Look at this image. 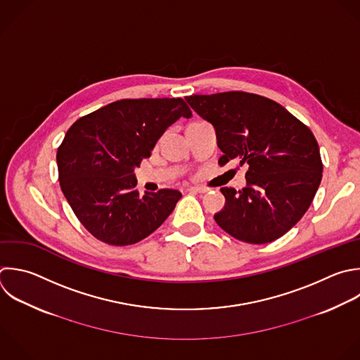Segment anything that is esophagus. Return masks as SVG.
<instances>
[{
    "label": "esophagus",
    "mask_w": 360,
    "mask_h": 360,
    "mask_svg": "<svg viewBox=\"0 0 360 360\" xmlns=\"http://www.w3.org/2000/svg\"><path fill=\"white\" fill-rule=\"evenodd\" d=\"M187 190L188 191H194V193H207L208 191V188L201 187V186H193V187H188Z\"/></svg>",
    "instance_id": "34e87169"
}]
</instances>
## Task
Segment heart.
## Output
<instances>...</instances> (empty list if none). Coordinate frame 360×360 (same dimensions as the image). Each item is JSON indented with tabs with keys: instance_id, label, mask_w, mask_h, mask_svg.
<instances>
[{
	"instance_id": "1",
	"label": "heart",
	"mask_w": 360,
	"mask_h": 360,
	"mask_svg": "<svg viewBox=\"0 0 360 360\" xmlns=\"http://www.w3.org/2000/svg\"><path fill=\"white\" fill-rule=\"evenodd\" d=\"M195 124H200V122H193V124H190L188 127H191V125H195Z\"/></svg>"
}]
</instances>
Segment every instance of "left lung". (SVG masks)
<instances>
[{
	"instance_id": "1",
	"label": "left lung",
	"mask_w": 360,
	"mask_h": 360,
	"mask_svg": "<svg viewBox=\"0 0 360 360\" xmlns=\"http://www.w3.org/2000/svg\"><path fill=\"white\" fill-rule=\"evenodd\" d=\"M186 101L215 128L218 165L249 166L245 188H221L226 202L215 222L246 243L283 236L307 212L322 179L311 129L278 103L252 93L195 94Z\"/></svg>"
}]
</instances>
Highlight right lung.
<instances>
[{
	"label": "right lung",
	"mask_w": 360,
	"mask_h": 360,
	"mask_svg": "<svg viewBox=\"0 0 360 360\" xmlns=\"http://www.w3.org/2000/svg\"><path fill=\"white\" fill-rule=\"evenodd\" d=\"M180 117L183 98H125L79 118L58 148L60 188L83 226L112 246L134 245L172 214L181 193L139 195L134 169Z\"/></svg>",
	"instance_id": "add662e5"
}]
</instances>
